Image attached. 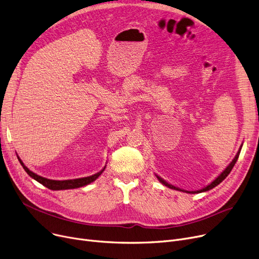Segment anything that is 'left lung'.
I'll return each mask as SVG.
<instances>
[{"mask_svg": "<svg viewBox=\"0 0 259 259\" xmlns=\"http://www.w3.org/2000/svg\"><path fill=\"white\" fill-rule=\"evenodd\" d=\"M240 150H241V146H240V148H239V150H238V152H237V154H236V156L234 157V159L231 161V164L222 172V174L219 176V178H217L215 181H213L209 186H207V187H205L203 189H201V190H198V191H185V190H182V189H180V188H176V187H174V186H172V185H170V184H168V183H166L164 180H161L160 178H158L157 176V179H158V181L161 183V184H164L165 186H167L168 188H170V189H174V190H179V191H183V192H187V193H192V194H194V193H200V192H205V191H209V190H211V189H213L214 187H216L217 185H220L226 178L227 176L229 175V173L231 172V170L233 169V167H234V165H235V162L237 161V159H238V156H239V153H240Z\"/></svg>", "mask_w": 259, "mask_h": 259, "instance_id": "left-lung-1", "label": "left lung"}]
</instances>
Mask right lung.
I'll return each mask as SVG.
<instances>
[{"instance_id":"right-lung-1","label":"right lung","mask_w":259,"mask_h":259,"mask_svg":"<svg viewBox=\"0 0 259 259\" xmlns=\"http://www.w3.org/2000/svg\"><path fill=\"white\" fill-rule=\"evenodd\" d=\"M21 165L23 166L24 170L28 173L29 176H31L32 179H34L36 182H38L39 184H42L43 186L47 187L50 190H67V189H75V188H79V187H83L86 186L92 182H94L97 180L99 176L103 173V171L105 170V168L100 171L99 173L88 176V178H83V179H76V180H68V181H53V180H48L45 178H42V176H39L35 173H33L32 171H30L28 168H27L24 164L23 161L20 159V157H18Z\"/></svg>"}]
</instances>
